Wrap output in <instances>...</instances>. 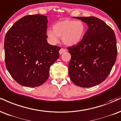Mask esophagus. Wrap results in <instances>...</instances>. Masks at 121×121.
Wrapping results in <instances>:
<instances>
[{
  "mask_svg": "<svg viewBox=\"0 0 121 121\" xmlns=\"http://www.w3.org/2000/svg\"><path fill=\"white\" fill-rule=\"evenodd\" d=\"M66 51V49H64V48H61L60 50L59 51V53L60 54H62V53H64V52H65Z\"/></svg>",
  "mask_w": 121,
  "mask_h": 121,
  "instance_id": "esophagus-1",
  "label": "esophagus"
}]
</instances>
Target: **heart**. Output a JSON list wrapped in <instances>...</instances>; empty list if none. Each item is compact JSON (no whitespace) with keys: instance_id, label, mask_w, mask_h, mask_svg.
<instances>
[{"instance_id":"heart-1","label":"heart","mask_w":121,"mask_h":121,"mask_svg":"<svg viewBox=\"0 0 121 121\" xmlns=\"http://www.w3.org/2000/svg\"><path fill=\"white\" fill-rule=\"evenodd\" d=\"M53 30H48L47 35L53 44L57 43L58 37L62 38L65 45L72 47L79 44L84 38L86 31L85 24L81 21L64 20L55 23Z\"/></svg>"}]
</instances>
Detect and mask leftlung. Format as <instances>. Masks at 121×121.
Instances as JSON below:
<instances>
[{
    "label": "left lung",
    "instance_id": "obj_1",
    "mask_svg": "<svg viewBox=\"0 0 121 121\" xmlns=\"http://www.w3.org/2000/svg\"><path fill=\"white\" fill-rule=\"evenodd\" d=\"M88 25L79 44L68 48L71 55L69 75L77 86L90 87L103 82L116 62L117 42L114 32L95 17H73Z\"/></svg>",
    "mask_w": 121,
    "mask_h": 121
}]
</instances>
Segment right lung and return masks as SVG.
<instances>
[{"mask_svg":"<svg viewBox=\"0 0 121 121\" xmlns=\"http://www.w3.org/2000/svg\"><path fill=\"white\" fill-rule=\"evenodd\" d=\"M47 17L28 15L13 25L4 39L7 70L23 86L43 84L49 77L50 66L59 57L60 47L48 43Z\"/></svg>","mask_w":121,"mask_h":121,"instance_id":"1","label":"right lung"}]
</instances>
